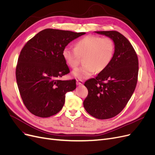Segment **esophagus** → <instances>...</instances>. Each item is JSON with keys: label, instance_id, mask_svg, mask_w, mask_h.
Instances as JSON below:
<instances>
[{"label": "esophagus", "instance_id": "esophagus-1", "mask_svg": "<svg viewBox=\"0 0 155 155\" xmlns=\"http://www.w3.org/2000/svg\"><path fill=\"white\" fill-rule=\"evenodd\" d=\"M76 84L78 85H82L83 84V81L82 80V79H77Z\"/></svg>", "mask_w": 155, "mask_h": 155}]
</instances>
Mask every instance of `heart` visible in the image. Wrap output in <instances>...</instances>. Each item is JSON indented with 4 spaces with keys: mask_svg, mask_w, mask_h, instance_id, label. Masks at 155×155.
<instances>
[{
    "mask_svg": "<svg viewBox=\"0 0 155 155\" xmlns=\"http://www.w3.org/2000/svg\"><path fill=\"white\" fill-rule=\"evenodd\" d=\"M115 46L110 37L87 35L78 40L75 48L65 46L62 55L68 66L75 68L78 67L80 57L83 58L85 64L74 70L72 74L79 79H86L97 71L105 70L114 57Z\"/></svg>",
    "mask_w": 155,
    "mask_h": 155,
    "instance_id": "b5f03b06",
    "label": "heart"
}]
</instances>
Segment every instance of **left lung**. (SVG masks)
Wrapping results in <instances>:
<instances>
[{
    "mask_svg": "<svg viewBox=\"0 0 155 155\" xmlns=\"http://www.w3.org/2000/svg\"><path fill=\"white\" fill-rule=\"evenodd\" d=\"M95 32L113 40L114 54L109 66L84 84L88 93L83 106L93 117L106 120L118 115L132 96L138 81V59L132 45L118 31Z\"/></svg>",
    "mask_w": 155,
    "mask_h": 155,
    "instance_id": "1",
    "label": "left lung"
}]
</instances>
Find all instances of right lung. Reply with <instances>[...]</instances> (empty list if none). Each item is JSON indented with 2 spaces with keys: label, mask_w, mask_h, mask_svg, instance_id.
<instances>
[{
  "label": "right lung",
  "mask_w": 155,
  "mask_h": 155,
  "mask_svg": "<svg viewBox=\"0 0 155 155\" xmlns=\"http://www.w3.org/2000/svg\"><path fill=\"white\" fill-rule=\"evenodd\" d=\"M85 32L55 29L41 31L22 48L16 67L18 91L31 114L48 118L61 110L65 94L76 88V79L62 81L70 72L63 59V48Z\"/></svg>",
  "instance_id": "add662e5"
}]
</instances>
